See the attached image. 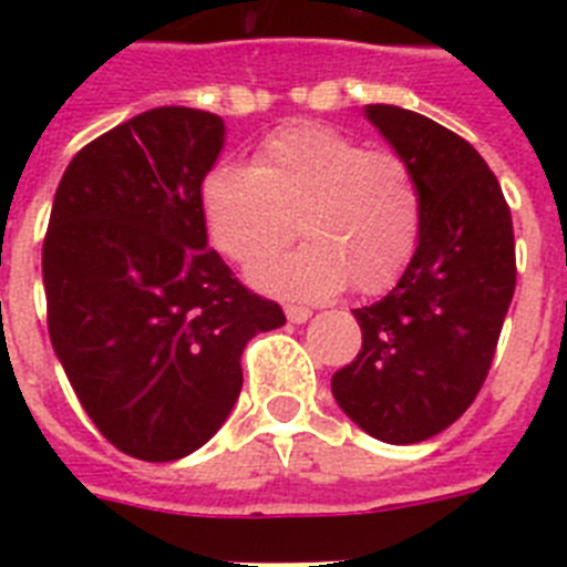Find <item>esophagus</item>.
Wrapping results in <instances>:
<instances>
[{
	"instance_id": "34e87169",
	"label": "esophagus",
	"mask_w": 567,
	"mask_h": 567,
	"mask_svg": "<svg viewBox=\"0 0 567 567\" xmlns=\"http://www.w3.org/2000/svg\"><path fill=\"white\" fill-rule=\"evenodd\" d=\"M309 318H312V312H309L307 307H287L289 323H307Z\"/></svg>"
}]
</instances>
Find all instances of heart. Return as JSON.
I'll return each mask as SVG.
<instances>
[{
    "label": "heart",
    "instance_id": "1",
    "mask_svg": "<svg viewBox=\"0 0 567 567\" xmlns=\"http://www.w3.org/2000/svg\"><path fill=\"white\" fill-rule=\"evenodd\" d=\"M202 213L209 244L238 267L267 260L300 227L307 247L249 275L264 292L298 300L332 298L349 284L380 292L409 267L423 227L409 164L323 124L275 133L252 169L215 167L202 184Z\"/></svg>",
    "mask_w": 567,
    "mask_h": 567
}]
</instances>
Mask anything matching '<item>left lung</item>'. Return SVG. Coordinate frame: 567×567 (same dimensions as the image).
I'll return each mask as SVG.
<instances>
[{
    "label": "left lung",
    "instance_id": "8db88e82",
    "mask_svg": "<svg viewBox=\"0 0 567 567\" xmlns=\"http://www.w3.org/2000/svg\"><path fill=\"white\" fill-rule=\"evenodd\" d=\"M412 169L423 227L409 267L378 303L354 309L363 349L332 378L343 414L369 437L412 445L474 403L517 287L514 227L483 155L443 124L365 104Z\"/></svg>",
    "mask_w": 567,
    "mask_h": 567
}]
</instances>
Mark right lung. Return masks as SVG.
Segmentation results:
<instances>
[{"label":"right lung","instance_id":"1","mask_svg":"<svg viewBox=\"0 0 567 567\" xmlns=\"http://www.w3.org/2000/svg\"><path fill=\"white\" fill-rule=\"evenodd\" d=\"M221 115L155 107L79 150L42 249L50 343L99 432L130 457L202 449L240 394L249 338L287 323L207 247L202 184Z\"/></svg>","mask_w":567,"mask_h":567}]
</instances>
